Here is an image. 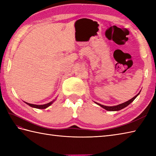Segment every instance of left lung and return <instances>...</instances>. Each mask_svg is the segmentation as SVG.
Wrapping results in <instances>:
<instances>
[{
	"label": "left lung",
	"instance_id": "1",
	"mask_svg": "<svg viewBox=\"0 0 156 156\" xmlns=\"http://www.w3.org/2000/svg\"><path fill=\"white\" fill-rule=\"evenodd\" d=\"M139 94H140V93H138L137 95H135L133 98H132L131 99H130V100H129L128 101L124 102V103H122V104H120V105H117V106H113V107H107V106L102 105L101 104L97 103V102H96V103H97V105H98L99 106H101V107L106 109V110H107V111H119V110H121V109L124 108L126 107H127V106L129 104L131 103V102L135 100V98H136Z\"/></svg>",
	"mask_w": 156,
	"mask_h": 156
}]
</instances>
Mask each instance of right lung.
<instances>
[{"instance_id":"obj_1","label":"right lung","mask_w":156,"mask_h":156,"mask_svg":"<svg viewBox=\"0 0 156 156\" xmlns=\"http://www.w3.org/2000/svg\"><path fill=\"white\" fill-rule=\"evenodd\" d=\"M54 101H53L50 102H48L47 104H45V105H34V104H30V103H27V102H25L26 104H27L28 105L30 106L31 107H34L36 108H40V109H44V108H46L47 107H48L49 106H50L53 102H54Z\"/></svg>"}]
</instances>
